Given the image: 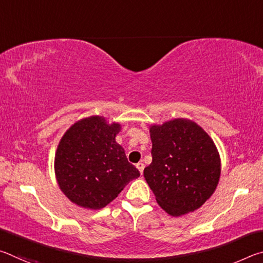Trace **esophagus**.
Listing matches in <instances>:
<instances>
[{"instance_id": "34e87169", "label": "esophagus", "mask_w": 263, "mask_h": 263, "mask_svg": "<svg viewBox=\"0 0 263 263\" xmlns=\"http://www.w3.org/2000/svg\"><path fill=\"white\" fill-rule=\"evenodd\" d=\"M136 167L138 168V171L140 172V174H142V171H144V168H145V164L142 163V162H138V163L136 164Z\"/></svg>"}]
</instances>
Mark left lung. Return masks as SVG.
I'll return each mask as SVG.
<instances>
[{
  "label": "left lung",
  "mask_w": 263,
  "mask_h": 263,
  "mask_svg": "<svg viewBox=\"0 0 263 263\" xmlns=\"http://www.w3.org/2000/svg\"><path fill=\"white\" fill-rule=\"evenodd\" d=\"M152 162L144 177L168 215L183 216L201 208L218 185L221 166L215 142L190 119L149 126Z\"/></svg>",
  "instance_id": "obj_1"
}]
</instances>
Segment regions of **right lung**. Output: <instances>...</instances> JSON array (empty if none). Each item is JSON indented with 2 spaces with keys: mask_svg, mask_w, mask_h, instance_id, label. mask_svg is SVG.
<instances>
[{
  "mask_svg": "<svg viewBox=\"0 0 263 263\" xmlns=\"http://www.w3.org/2000/svg\"><path fill=\"white\" fill-rule=\"evenodd\" d=\"M121 128L119 123L109 124L102 116H90L74 123L60 139L55 177L64 195L78 206L100 210L140 176L116 142Z\"/></svg>",
  "mask_w": 263,
  "mask_h": 263,
  "instance_id": "add662e5",
  "label": "right lung"
}]
</instances>
